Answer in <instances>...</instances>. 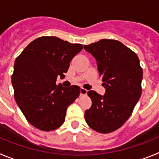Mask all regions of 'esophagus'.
<instances>
[{
	"instance_id": "1",
	"label": "esophagus",
	"mask_w": 159,
	"mask_h": 159,
	"mask_svg": "<svg viewBox=\"0 0 159 159\" xmlns=\"http://www.w3.org/2000/svg\"><path fill=\"white\" fill-rule=\"evenodd\" d=\"M87 93H88V90L85 89L81 88V89H80V94H81V95H86Z\"/></svg>"
}]
</instances>
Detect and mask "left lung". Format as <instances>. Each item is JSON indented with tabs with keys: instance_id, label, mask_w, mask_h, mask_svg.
<instances>
[{
	"instance_id": "left-lung-1",
	"label": "left lung",
	"mask_w": 159,
	"mask_h": 159,
	"mask_svg": "<svg viewBox=\"0 0 159 159\" xmlns=\"http://www.w3.org/2000/svg\"><path fill=\"white\" fill-rule=\"evenodd\" d=\"M84 49L97 60L106 89L104 96L89 91L92 106L85 120L97 132H112L128 120L140 98L143 69L136 54L120 41L103 39Z\"/></svg>"
}]
</instances>
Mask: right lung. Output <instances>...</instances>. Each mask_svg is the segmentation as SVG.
Returning <instances> with one entry per match:
<instances>
[{
	"label": "right lung",
	"mask_w": 159,
	"mask_h": 159,
	"mask_svg": "<svg viewBox=\"0 0 159 159\" xmlns=\"http://www.w3.org/2000/svg\"><path fill=\"white\" fill-rule=\"evenodd\" d=\"M55 36L35 39L17 57L12 84L16 102L27 120L45 131L57 129L65 121L66 109L80 95V87L57 85L65 78L70 62L82 50Z\"/></svg>",
	"instance_id": "obj_1"
}]
</instances>
